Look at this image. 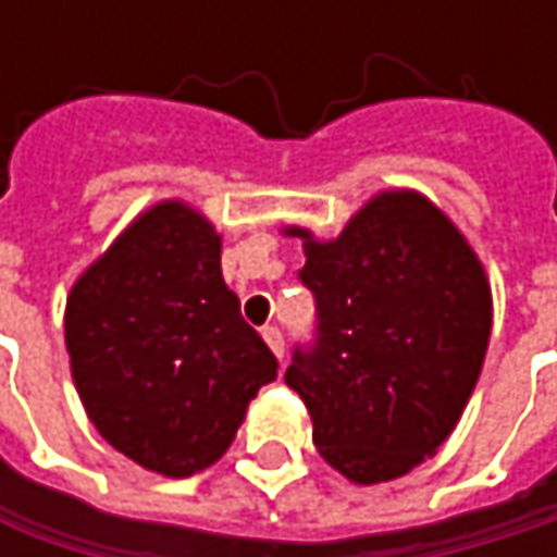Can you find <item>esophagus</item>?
I'll list each match as a JSON object with an SVG mask.
<instances>
[{"mask_svg":"<svg viewBox=\"0 0 557 557\" xmlns=\"http://www.w3.org/2000/svg\"><path fill=\"white\" fill-rule=\"evenodd\" d=\"M264 342L271 345V351L283 361V332H280L277 325H264Z\"/></svg>","mask_w":557,"mask_h":557,"instance_id":"34e87169","label":"esophagus"}]
</instances>
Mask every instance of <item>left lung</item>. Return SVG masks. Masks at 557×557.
Wrapping results in <instances>:
<instances>
[{"mask_svg":"<svg viewBox=\"0 0 557 557\" xmlns=\"http://www.w3.org/2000/svg\"><path fill=\"white\" fill-rule=\"evenodd\" d=\"M306 238L315 329L286 387L319 455L358 484L412 471L461 419L491 338V286L455 225L416 193L371 199L335 242Z\"/></svg>","mask_w":557,"mask_h":557,"instance_id":"left-lung-1","label":"left lung"}]
</instances>
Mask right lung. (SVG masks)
Returning <instances> with one entry per match:
<instances>
[{
	"instance_id": "add662e5",
	"label": "right lung",
	"mask_w": 557,
	"mask_h": 557,
	"mask_svg": "<svg viewBox=\"0 0 557 557\" xmlns=\"http://www.w3.org/2000/svg\"><path fill=\"white\" fill-rule=\"evenodd\" d=\"M66 351L99 435L189 478L225 455L277 358L222 280V242L180 206L145 212L66 299Z\"/></svg>"
}]
</instances>
